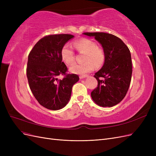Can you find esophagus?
I'll use <instances>...</instances> for the list:
<instances>
[{
	"instance_id": "esophagus-1",
	"label": "esophagus",
	"mask_w": 156,
	"mask_h": 156,
	"mask_svg": "<svg viewBox=\"0 0 156 156\" xmlns=\"http://www.w3.org/2000/svg\"><path fill=\"white\" fill-rule=\"evenodd\" d=\"M87 77V75H81V76H79V78L81 79H84V78H85V77Z\"/></svg>"
}]
</instances>
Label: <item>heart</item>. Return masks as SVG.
Wrapping results in <instances>:
<instances>
[{
    "instance_id": "b5f03b06",
    "label": "heart",
    "mask_w": 156,
    "mask_h": 156,
    "mask_svg": "<svg viewBox=\"0 0 156 156\" xmlns=\"http://www.w3.org/2000/svg\"><path fill=\"white\" fill-rule=\"evenodd\" d=\"M73 47L80 53L84 54L83 64H75L70 68L72 73L84 74L88 73L94 69H98L103 65L105 60V53L104 50L98 47L95 41L88 39H82L75 41ZM61 58L68 66L75 62V53L73 49L66 44L61 49Z\"/></svg>"
}]
</instances>
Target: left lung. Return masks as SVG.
I'll list each match as a JSON object with an SVG mask.
<instances>
[{"mask_svg":"<svg viewBox=\"0 0 156 156\" xmlns=\"http://www.w3.org/2000/svg\"><path fill=\"white\" fill-rule=\"evenodd\" d=\"M94 37L105 53L104 64L94 77L98 87L91 92L93 101L101 107H113L119 103L128 90L132 74L129 49L121 39L105 32H84Z\"/></svg>","mask_w":156,"mask_h":156,"instance_id":"obj_1","label":"left lung"}]
</instances>
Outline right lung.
Returning a JSON list of instances; mask_svg holds the SVG:
<instances>
[{"instance_id":"right-lung-1","label":"right lung","mask_w":156,"mask_h":156,"mask_svg":"<svg viewBox=\"0 0 156 156\" xmlns=\"http://www.w3.org/2000/svg\"><path fill=\"white\" fill-rule=\"evenodd\" d=\"M71 34H53L42 37L30 51L28 57L27 76L33 95L41 105L49 110L61 109L67 105L73 85L79 77L67 73L62 62L61 49ZM58 75H64L59 80Z\"/></svg>"}]
</instances>
